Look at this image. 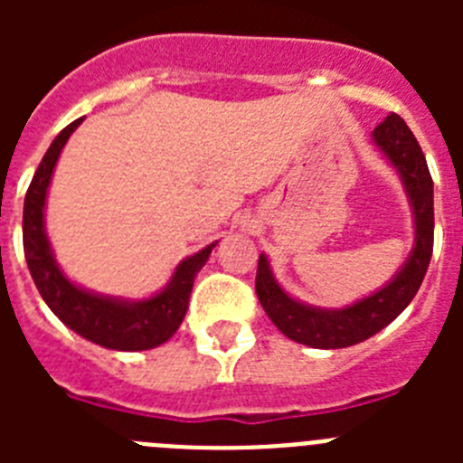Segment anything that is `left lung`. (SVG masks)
Returning a JSON list of instances; mask_svg holds the SVG:
<instances>
[{"label":"left lung","mask_w":463,"mask_h":463,"mask_svg":"<svg viewBox=\"0 0 463 463\" xmlns=\"http://www.w3.org/2000/svg\"><path fill=\"white\" fill-rule=\"evenodd\" d=\"M375 148L396 169L406 190L415 224L412 250L403 267L387 285L369 297L343 308H320L294 298L280 288L261 252L257 264L255 289L261 308L273 325L292 341L317 350H338L366 341L396 320L417 294L429 269L433 250V181L422 148L408 125L396 113H390L371 134Z\"/></svg>","instance_id":"1"}]
</instances>
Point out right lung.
<instances>
[{"label":"right lung","mask_w":463,"mask_h":463,"mask_svg":"<svg viewBox=\"0 0 463 463\" xmlns=\"http://www.w3.org/2000/svg\"><path fill=\"white\" fill-rule=\"evenodd\" d=\"M80 122H83V118L73 120L71 125L64 127L62 132L57 134L48 153L41 159L39 169L30 183V190L24 194V260H27L36 289L48 304V308L79 336L88 338L101 347H109V350H120V353L150 350V347H157L169 341L178 331L181 322L185 320L196 273L202 271L218 241L206 245L196 255L185 257L175 267L171 280L153 297H106V294H97L69 280L57 264L55 252H52V245L46 234V196L64 143L69 141V137Z\"/></svg>","instance_id":"right-lung-1"}]
</instances>
